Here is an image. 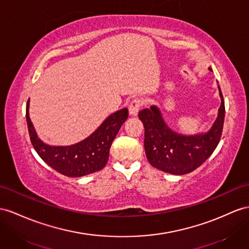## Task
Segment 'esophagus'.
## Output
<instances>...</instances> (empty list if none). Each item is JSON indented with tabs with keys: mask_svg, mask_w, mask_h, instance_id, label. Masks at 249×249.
Masks as SVG:
<instances>
[{
	"mask_svg": "<svg viewBox=\"0 0 249 249\" xmlns=\"http://www.w3.org/2000/svg\"><path fill=\"white\" fill-rule=\"evenodd\" d=\"M142 104H143V101L141 99H133L130 102V104L128 106V109H129V114L131 117L137 116L139 110H140V108H141V106H142Z\"/></svg>",
	"mask_w": 249,
	"mask_h": 249,
	"instance_id": "34e87169",
	"label": "esophagus"
}]
</instances>
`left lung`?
Masks as SVG:
<instances>
[{
	"label": "left lung",
	"instance_id": "1",
	"mask_svg": "<svg viewBox=\"0 0 249 249\" xmlns=\"http://www.w3.org/2000/svg\"><path fill=\"white\" fill-rule=\"evenodd\" d=\"M213 71L212 68H208ZM221 105L218 116L205 132L183 135L173 130L165 122L160 108L150 106L139 112L144 125V147L152 166L171 175H186L194 171L212 156L218 146L225 117V105L220 86Z\"/></svg>",
	"mask_w": 249,
	"mask_h": 249
}]
</instances>
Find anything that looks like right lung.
<instances>
[{"label":"right lung","mask_w":249,"mask_h":249,"mask_svg":"<svg viewBox=\"0 0 249 249\" xmlns=\"http://www.w3.org/2000/svg\"><path fill=\"white\" fill-rule=\"evenodd\" d=\"M128 118V109L123 108L108 116L90 136L72 145L52 146L39 139L29 117V100L26 121L30 141L42 160L58 173L70 178H79L105 167L109 158L112 141L121 126Z\"/></svg>","instance_id":"add662e5"}]
</instances>
